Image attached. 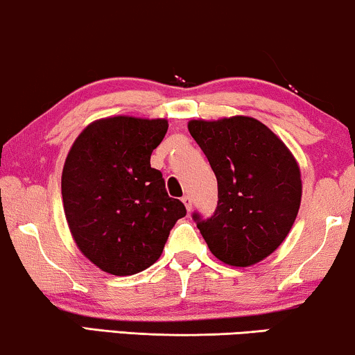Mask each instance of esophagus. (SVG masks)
<instances>
[{
	"label": "esophagus",
	"mask_w": 355,
	"mask_h": 355,
	"mask_svg": "<svg viewBox=\"0 0 355 355\" xmlns=\"http://www.w3.org/2000/svg\"><path fill=\"white\" fill-rule=\"evenodd\" d=\"M182 201H183V205H185L187 211H190V209H191V205H193L191 196H190V195H185V196H183V198H182Z\"/></svg>",
	"instance_id": "34e87169"
}]
</instances>
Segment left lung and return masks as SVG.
<instances>
[{"label": "left lung", "instance_id": "8db88e82", "mask_svg": "<svg viewBox=\"0 0 355 355\" xmlns=\"http://www.w3.org/2000/svg\"><path fill=\"white\" fill-rule=\"evenodd\" d=\"M188 131L218 180L213 216L193 213V219L214 257L232 267L254 266L285 241L297 219V160L266 124L249 116L193 119Z\"/></svg>", "mask_w": 355, "mask_h": 355}]
</instances>
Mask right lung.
<instances>
[{"label": "right lung", "mask_w": 355, "mask_h": 355, "mask_svg": "<svg viewBox=\"0 0 355 355\" xmlns=\"http://www.w3.org/2000/svg\"><path fill=\"white\" fill-rule=\"evenodd\" d=\"M167 119L113 116L88 124L62 172V200L75 244L113 275H134L162 255L170 230L187 214L170 198L152 150Z\"/></svg>", "instance_id": "obj_1"}]
</instances>
